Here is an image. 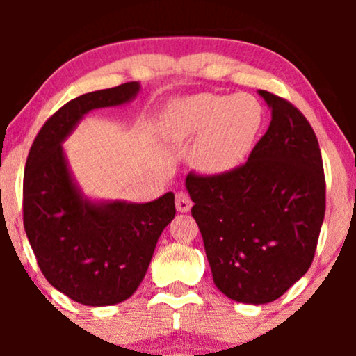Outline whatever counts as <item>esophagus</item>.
<instances>
[{
    "instance_id": "1",
    "label": "esophagus",
    "mask_w": 356,
    "mask_h": 356,
    "mask_svg": "<svg viewBox=\"0 0 356 356\" xmlns=\"http://www.w3.org/2000/svg\"><path fill=\"white\" fill-rule=\"evenodd\" d=\"M175 207H177L179 212L191 211V207H192L191 195L187 194V192H179V194L175 195Z\"/></svg>"
}]
</instances>
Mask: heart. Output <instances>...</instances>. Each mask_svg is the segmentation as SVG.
<instances>
[{
	"instance_id": "b5f03b06",
	"label": "heart",
	"mask_w": 356,
	"mask_h": 356,
	"mask_svg": "<svg viewBox=\"0 0 356 356\" xmlns=\"http://www.w3.org/2000/svg\"><path fill=\"white\" fill-rule=\"evenodd\" d=\"M263 124V107L252 95L201 93L177 102L167 127L177 140L197 137L192 162L204 174H224L238 167L254 144Z\"/></svg>"
}]
</instances>
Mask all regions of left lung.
Listing matches in <instances>:
<instances>
[{"label":"left lung","mask_w":356,"mask_h":356,"mask_svg":"<svg viewBox=\"0 0 356 356\" xmlns=\"http://www.w3.org/2000/svg\"><path fill=\"white\" fill-rule=\"evenodd\" d=\"M271 124L248 162L186 179L212 280L239 303L284 295L312 266L326 209L318 138L291 102L259 90Z\"/></svg>","instance_id":"left-lung-1"}]
</instances>
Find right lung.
I'll use <instances>...</instances> for the list:
<instances>
[{"label": "right lung", "mask_w": 356, "mask_h": 356, "mask_svg": "<svg viewBox=\"0 0 356 356\" xmlns=\"http://www.w3.org/2000/svg\"><path fill=\"white\" fill-rule=\"evenodd\" d=\"M140 85L85 93L65 104L35 137L23 177V224L48 283L73 301L108 306L136 293L155 244L175 216L174 194L147 204H93L73 184L61 142L85 113L122 105Z\"/></svg>", "instance_id": "add662e5"}]
</instances>
